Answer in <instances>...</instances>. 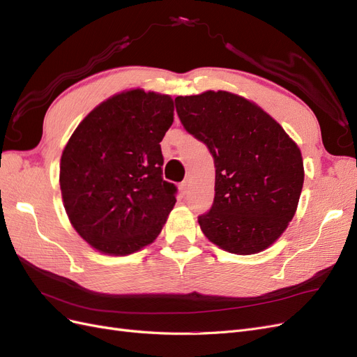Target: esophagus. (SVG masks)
I'll list each match as a JSON object with an SVG mask.
<instances>
[{
	"label": "esophagus",
	"mask_w": 357,
	"mask_h": 357,
	"mask_svg": "<svg viewBox=\"0 0 357 357\" xmlns=\"http://www.w3.org/2000/svg\"><path fill=\"white\" fill-rule=\"evenodd\" d=\"M178 189H180V192L183 193V195H186V193H188V189H189V180H183V181L180 183Z\"/></svg>",
	"instance_id": "1"
}]
</instances>
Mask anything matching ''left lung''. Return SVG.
Listing matches in <instances>:
<instances>
[{"instance_id": "8db88e82", "label": "left lung", "mask_w": 357, "mask_h": 357, "mask_svg": "<svg viewBox=\"0 0 357 357\" xmlns=\"http://www.w3.org/2000/svg\"><path fill=\"white\" fill-rule=\"evenodd\" d=\"M176 109L214 158V202L198 218L201 231L225 252H264L298 208L304 185L298 144L257 104L231 92L177 96Z\"/></svg>"}]
</instances>
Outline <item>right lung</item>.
<instances>
[{
  "label": "right lung",
  "instance_id": "right-lung-1",
  "mask_svg": "<svg viewBox=\"0 0 357 357\" xmlns=\"http://www.w3.org/2000/svg\"><path fill=\"white\" fill-rule=\"evenodd\" d=\"M169 95L129 89L86 116L62 150L59 185L73 228L95 250L126 256L152 244L176 205L162 178Z\"/></svg>",
  "mask_w": 357,
  "mask_h": 357
}]
</instances>
